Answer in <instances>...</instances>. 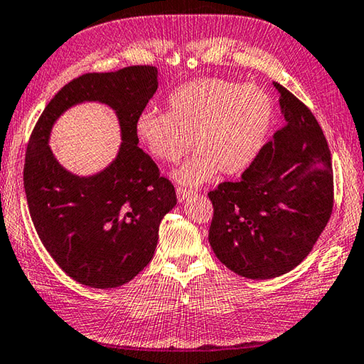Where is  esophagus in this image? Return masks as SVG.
<instances>
[{
    "instance_id": "obj_1",
    "label": "esophagus",
    "mask_w": 364,
    "mask_h": 364,
    "mask_svg": "<svg viewBox=\"0 0 364 364\" xmlns=\"http://www.w3.org/2000/svg\"><path fill=\"white\" fill-rule=\"evenodd\" d=\"M191 196H192V191H188L184 188H176V198H178V202H180V203L186 202Z\"/></svg>"
}]
</instances>
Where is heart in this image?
<instances>
[{
    "label": "heart",
    "instance_id": "1",
    "mask_svg": "<svg viewBox=\"0 0 364 364\" xmlns=\"http://www.w3.org/2000/svg\"><path fill=\"white\" fill-rule=\"evenodd\" d=\"M168 112L145 110L135 135L153 158L173 164L196 145L198 153L175 170L183 186H200L219 170L238 175L252 166L272 126V99L257 85L200 78L173 91Z\"/></svg>",
    "mask_w": 364,
    "mask_h": 364
}]
</instances>
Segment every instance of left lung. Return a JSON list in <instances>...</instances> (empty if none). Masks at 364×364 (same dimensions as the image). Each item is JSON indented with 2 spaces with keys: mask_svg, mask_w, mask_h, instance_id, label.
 Here are the masks:
<instances>
[{
  "mask_svg": "<svg viewBox=\"0 0 364 364\" xmlns=\"http://www.w3.org/2000/svg\"><path fill=\"white\" fill-rule=\"evenodd\" d=\"M284 127L237 183H220L208 240L216 257L247 279H272L304 260L333 210L331 154L317 119L279 83Z\"/></svg>",
  "mask_w": 364,
  "mask_h": 364,
  "instance_id": "8db88e82",
  "label": "left lung"
}]
</instances>
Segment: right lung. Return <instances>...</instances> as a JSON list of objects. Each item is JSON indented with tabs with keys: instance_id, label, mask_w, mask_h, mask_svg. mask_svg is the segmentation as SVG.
<instances>
[{
	"instance_id": "1",
	"label": "right lung",
	"mask_w": 364,
	"mask_h": 364,
	"mask_svg": "<svg viewBox=\"0 0 364 364\" xmlns=\"http://www.w3.org/2000/svg\"><path fill=\"white\" fill-rule=\"evenodd\" d=\"M158 69L129 66L85 74L48 102L26 148L23 181L34 229L60 268L92 289H113L134 279L151 262L162 218L176 205L173 184L135 135V119L158 90ZM83 102L116 112L119 153L92 176L64 169L49 148V134L64 111Z\"/></svg>"
}]
</instances>
